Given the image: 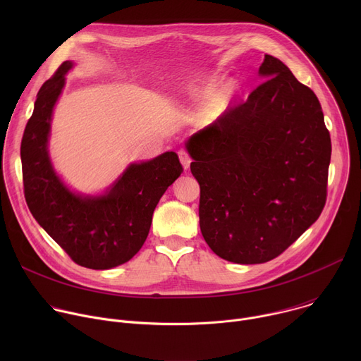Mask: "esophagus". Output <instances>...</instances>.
Instances as JSON below:
<instances>
[{
	"label": "esophagus",
	"instance_id": "obj_1",
	"mask_svg": "<svg viewBox=\"0 0 361 361\" xmlns=\"http://www.w3.org/2000/svg\"><path fill=\"white\" fill-rule=\"evenodd\" d=\"M178 157H180V161H181V164H183V167H184L185 170H188L190 163H191V159H190V156H188V152H187L185 149H180V151H178Z\"/></svg>",
	"mask_w": 361,
	"mask_h": 361
}]
</instances>
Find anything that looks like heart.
<instances>
[{"label":"heart","instance_id":"heart-1","mask_svg":"<svg viewBox=\"0 0 361 361\" xmlns=\"http://www.w3.org/2000/svg\"><path fill=\"white\" fill-rule=\"evenodd\" d=\"M217 87H219V84L216 80H209L204 84H201L195 91V95L198 97V99L212 101L210 110L213 113L220 111L224 106V101H226V97L223 94H217Z\"/></svg>","mask_w":361,"mask_h":361}]
</instances>
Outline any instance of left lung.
Masks as SVG:
<instances>
[{
    "instance_id": "8db88e82",
    "label": "left lung",
    "mask_w": 361,
    "mask_h": 361,
    "mask_svg": "<svg viewBox=\"0 0 361 361\" xmlns=\"http://www.w3.org/2000/svg\"><path fill=\"white\" fill-rule=\"evenodd\" d=\"M259 71L266 80L247 101L187 141L202 237L237 264L276 259L327 200L331 140L319 98L271 56Z\"/></svg>"
}]
</instances>
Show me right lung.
I'll return each instance as SVG.
<instances>
[{"instance_id": "1", "label": "right lung", "mask_w": 361, "mask_h": 361, "mask_svg": "<svg viewBox=\"0 0 361 361\" xmlns=\"http://www.w3.org/2000/svg\"><path fill=\"white\" fill-rule=\"evenodd\" d=\"M64 61L37 94L34 113L21 140L24 197L38 224L70 259L87 269L107 270L128 260L142 247L161 195L183 173L173 151L133 164L109 194L80 197L51 167L47 141L56 101L64 87Z\"/></svg>"}]
</instances>
